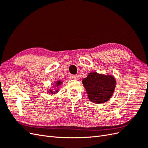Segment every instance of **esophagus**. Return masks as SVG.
<instances>
[{
    "label": "esophagus",
    "instance_id": "obj_1",
    "mask_svg": "<svg viewBox=\"0 0 148 148\" xmlns=\"http://www.w3.org/2000/svg\"><path fill=\"white\" fill-rule=\"evenodd\" d=\"M72 78L75 80H78L79 79V76L78 75H73Z\"/></svg>",
    "mask_w": 148,
    "mask_h": 148
}]
</instances>
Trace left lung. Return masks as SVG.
I'll use <instances>...</instances> for the list:
<instances>
[{"label": "left lung", "mask_w": 148, "mask_h": 148, "mask_svg": "<svg viewBox=\"0 0 148 148\" xmlns=\"http://www.w3.org/2000/svg\"><path fill=\"white\" fill-rule=\"evenodd\" d=\"M89 99L95 104L109 101L114 92L116 81L113 76L89 73L82 81Z\"/></svg>", "instance_id": "obj_1"}]
</instances>
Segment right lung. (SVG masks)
Returning a JSON list of instances; mask_svg holds the SVG:
<instances>
[{"instance_id":"1","label":"right lung","mask_w":148,"mask_h":148,"mask_svg":"<svg viewBox=\"0 0 148 148\" xmlns=\"http://www.w3.org/2000/svg\"><path fill=\"white\" fill-rule=\"evenodd\" d=\"M56 82V86L58 88H59V86L62 84V82L60 81V80H59V81ZM57 92H58V89H56V91H53V89H49V91H48V92L50 93V94H56V93Z\"/></svg>"}]
</instances>
